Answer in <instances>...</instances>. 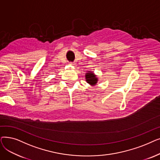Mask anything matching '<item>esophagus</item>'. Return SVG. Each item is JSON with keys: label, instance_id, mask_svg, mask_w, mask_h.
<instances>
[{"label": "esophagus", "instance_id": "34e87169", "mask_svg": "<svg viewBox=\"0 0 160 160\" xmlns=\"http://www.w3.org/2000/svg\"><path fill=\"white\" fill-rule=\"evenodd\" d=\"M69 64H70L71 65H72V66H74V67H75V66H76V63H72V62H71Z\"/></svg>", "mask_w": 160, "mask_h": 160}]
</instances>
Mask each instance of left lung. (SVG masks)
<instances>
[{
  "label": "left lung",
  "mask_w": 160,
  "mask_h": 160,
  "mask_svg": "<svg viewBox=\"0 0 160 160\" xmlns=\"http://www.w3.org/2000/svg\"><path fill=\"white\" fill-rule=\"evenodd\" d=\"M86 74V79L87 82L89 83L90 85L95 86L98 81V79L96 77V75H95L93 72H88Z\"/></svg>",
  "instance_id": "obj_1"
}]
</instances>
